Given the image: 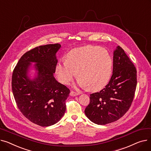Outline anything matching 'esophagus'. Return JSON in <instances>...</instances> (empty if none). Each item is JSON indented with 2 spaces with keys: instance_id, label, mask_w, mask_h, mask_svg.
Returning a JSON list of instances; mask_svg holds the SVG:
<instances>
[{
  "instance_id": "esophagus-1",
  "label": "esophagus",
  "mask_w": 151,
  "mask_h": 151,
  "mask_svg": "<svg viewBox=\"0 0 151 151\" xmlns=\"http://www.w3.org/2000/svg\"><path fill=\"white\" fill-rule=\"evenodd\" d=\"M70 95L71 96H73V97H74V96H78V95H79V93L71 91L70 92Z\"/></svg>"
}]
</instances>
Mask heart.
<instances>
[{"mask_svg": "<svg viewBox=\"0 0 151 151\" xmlns=\"http://www.w3.org/2000/svg\"><path fill=\"white\" fill-rule=\"evenodd\" d=\"M113 59L104 48L87 46L70 50L66 60L59 61L55 74L59 81L68 84L77 74L79 83L90 91H98L108 84L111 78Z\"/></svg>", "mask_w": 151, "mask_h": 151, "instance_id": "b5f03b06", "label": "heart"}]
</instances>
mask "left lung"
Instances as JSON below:
<instances>
[{
  "label": "left lung",
  "instance_id": "8db88e82",
  "mask_svg": "<svg viewBox=\"0 0 151 151\" xmlns=\"http://www.w3.org/2000/svg\"><path fill=\"white\" fill-rule=\"evenodd\" d=\"M113 75L108 84L90 95L85 114L92 122L105 125L116 121L129 109L135 92L137 69L121 47L113 54Z\"/></svg>",
  "mask_w": 151,
  "mask_h": 151
}]
</instances>
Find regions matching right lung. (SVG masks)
<instances>
[{"label":"right lung","instance_id":"add662e5","mask_svg":"<svg viewBox=\"0 0 151 151\" xmlns=\"http://www.w3.org/2000/svg\"><path fill=\"white\" fill-rule=\"evenodd\" d=\"M60 46L49 44L26 52L13 71L12 91L18 108L30 121L40 126L56 124L66 111L70 89L58 82L53 75L58 63L55 54ZM31 62L37 63V75L34 80L27 76Z\"/></svg>","mask_w":151,"mask_h":151}]
</instances>
